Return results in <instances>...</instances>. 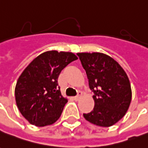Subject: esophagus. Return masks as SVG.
<instances>
[{
  "mask_svg": "<svg viewBox=\"0 0 148 148\" xmlns=\"http://www.w3.org/2000/svg\"><path fill=\"white\" fill-rule=\"evenodd\" d=\"M81 96H82V92H78V94H77V96L74 97V100H75V101H78V100H80V98L81 97Z\"/></svg>",
  "mask_w": 148,
  "mask_h": 148,
  "instance_id": "1",
  "label": "esophagus"
}]
</instances>
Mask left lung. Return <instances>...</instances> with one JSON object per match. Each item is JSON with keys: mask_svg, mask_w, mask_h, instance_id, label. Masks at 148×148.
Instances as JSON below:
<instances>
[{"mask_svg": "<svg viewBox=\"0 0 148 148\" xmlns=\"http://www.w3.org/2000/svg\"><path fill=\"white\" fill-rule=\"evenodd\" d=\"M94 95V108L84 118L99 127H108L126 114L131 101L127 73L117 61L99 52L77 53Z\"/></svg>", "mask_w": 148, "mask_h": 148, "instance_id": "left-lung-1", "label": "left lung"}]
</instances>
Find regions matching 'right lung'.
<instances>
[{"label": "right lung", "mask_w": 148, "mask_h": 148, "mask_svg": "<svg viewBox=\"0 0 148 148\" xmlns=\"http://www.w3.org/2000/svg\"><path fill=\"white\" fill-rule=\"evenodd\" d=\"M76 60L72 52L49 51L36 57L22 72L15 88V99L30 124L45 127L60 119L68 100L61 95L58 77Z\"/></svg>", "instance_id": "obj_1"}]
</instances>
